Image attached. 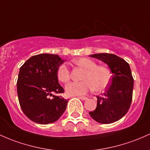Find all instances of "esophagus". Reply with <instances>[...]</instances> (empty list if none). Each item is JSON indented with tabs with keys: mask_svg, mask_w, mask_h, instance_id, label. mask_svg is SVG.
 <instances>
[{
	"mask_svg": "<svg viewBox=\"0 0 150 150\" xmlns=\"http://www.w3.org/2000/svg\"><path fill=\"white\" fill-rule=\"evenodd\" d=\"M79 99L82 100H88V98H86V97H84V96H80V97H78Z\"/></svg>",
	"mask_w": 150,
	"mask_h": 150,
	"instance_id": "obj_1",
	"label": "esophagus"
}]
</instances>
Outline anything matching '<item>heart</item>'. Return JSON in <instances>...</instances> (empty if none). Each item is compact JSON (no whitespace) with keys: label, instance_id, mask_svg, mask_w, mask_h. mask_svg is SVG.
<instances>
[{"label":"heart","instance_id":"heart-1","mask_svg":"<svg viewBox=\"0 0 150 150\" xmlns=\"http://www.w3.org/2000/svg\"><path fill=\"white\" fill-rule=\"evenodd\" d=\"M72 62L85 70L82 76L83 80L67 84L65 86L67 95L70 96L85 95L93 89L95 91H101L108 86L111 80V72L108 67L97 65L94 60L88 57L76 58ZM56 75L62 83H67L70 80V70L65 65L57 67Z\"/></svg>","mask_w":150,"mask_h":150}]
</instances>
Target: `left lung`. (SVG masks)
Masks as SVG:
<instances>
[{
	"label": "left lung",
	"instance_id": "left-lung-1",
	"mask_svg": "<svg viewBox=\"0 0 150 150\" xmlns=\"http://www.w3.org/2000/svg\"><path fill=\"white\" fill-rule=\"evenodd\" d=\"M90 56L107 64L112 76L105 93L97 97L96 109L89 114L101 124L113 123L124 117L130 107L134 86L130 67L124 59L113 54L98 53Z\"/></svg>",
	"mask_w": 150,
	"mask_h": 150
}]
</instances>
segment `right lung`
<instances>
[{
  "mask_svg": "<svg viewBox=\"0 0 150 150\" xmlns=\"http://www.w3.org/2000/svg\"><path fill=\"white\" fill-rule=\"evenodd\" d=\"M65 60L42 53L30 57L20 68L17 93L21 108L30 120L41 125L57 121L66 110L67 100L55 93H64L57 69Z\"/></svg>",
  "mask_w": 150,
  "mask_h": 150,
  "instance_id": "right-lung-1",
  "label": "right lung"
}]
</instances>
